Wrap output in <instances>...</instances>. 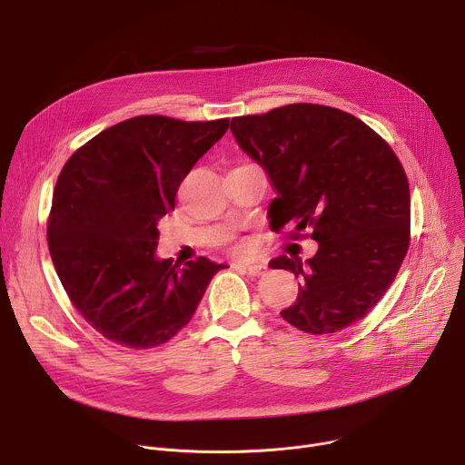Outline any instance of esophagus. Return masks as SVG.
<instances>
[{
  "instance_id": "34e87169",
  "label": "esophagus",
  "mask_w": 465,
  "mask_h": 465,
  "mask_svg": "<svg viewBox=\"0 0 465 465\" xmlns=\"http://www.w3.org/2000/svg\"><path fill=\"white\" fill-rule=\"evenodd\" d=\"M237 269H242L248 276H252V278H259V276H262L264 272H267V267H264V264H259V262H248V264H235Z\"/></svg>"
}]
</instances>
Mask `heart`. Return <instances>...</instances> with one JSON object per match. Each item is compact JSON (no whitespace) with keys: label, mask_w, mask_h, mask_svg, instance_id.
I'll use <instances>...</instances> for the list:
<instances>
[{"label":"heart","mask_w":465,"mask_h":465,"mask_svg":"<svg viewBox=\"0 0 465 465\" xmlns=\"http://www.w3.org/2000/svg\"><path fill=\"white\" fill-rule=\"evenodd\" d=\"M248 250H250L248 242H237V244H235V252H237V253H246Z\"/></svg>","instance_id":"heart-1"}]
</instances>
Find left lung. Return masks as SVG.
<instances>
[{
    "instance_id": "1",
    "label": "left lung",
    "mask_w": 465,
    "mask_h": 465,
    "mask_svg": "<svg viewBox=\"0 0 465 465\" xmlns=\"http://www.w3.org/2000/svg\"><path fill=\"white\" fill-rule=\"evenodd\" d=\"M230 128L280 193L269 208L272 230L291 224L289 237L318 241L307 262L296 255L272 261V269L302 280L283 320L311 335L362 320L411 244V189L400 158L366 123L325 104L241 115Z\"/></svg>"
}]
</instances>
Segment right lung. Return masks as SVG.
<instances>
[{"label":"right lung","instance_id":"1","mask_svg":"<svg viewBox=\"0 0 465 465\" xmlns=\"http://www.w3.org/2000/svg\"><path fill=\"white\" fill-rule=\"evenodd\" d=\"M228 126V117H130L64 163L47 217L49 253L70 302L106 341L130 350L165 344L228 269L204 255L183 264L154 255L158 221Z\"/></svg>","mask_w":465,"mask_h":465}]
</instances>
